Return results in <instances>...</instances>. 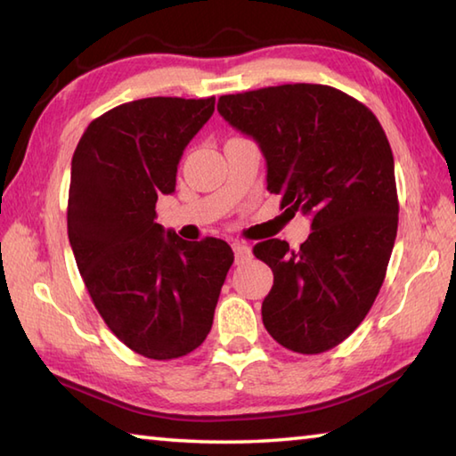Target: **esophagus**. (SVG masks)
<instances>
[{
    "label": "esophagus",
    "instance_id": "obj_1",
    "mask_svg": "<svg viewBox=\"0 0 456 456\" xmlns=\"http://www.w3.org/2000/svg\"><path fill=\"white\" fill-rule=\"evenodd\" d=\"M232 248H234V256H236V264H244L252 257V248L244 244V242H234L232 244Z\"/></svg>",
    "mask_w": 456,
    "mask_h": 456
}]
</instances>
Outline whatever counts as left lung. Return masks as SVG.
Here are the masks:
<instances>
[{
    "mask_svg": "<svg viewBox=\"0 0 456 456\" xmlns=\"http://www.w3.org/2000/svg\"><path fill=\"white\" fill-rule=\"evenodd\" d=\"M218 113L257 142L281 208L312 216L299 250L278 238L254 246L273 272L264 328L297 354L339 346L379 294L397 236L395 162L383 126L363 102L312 83L224 94Z\"/></svg>",
    "mask_w": 456,
    "mask_h": 456,
    "instance_id": "1",
    "label": "left lung"
}]
</instances>
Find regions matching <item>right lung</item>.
<instances>
[{
	"label": "right lung",
	"mask_w": 456,
	"mask_h": 456,
	"mask_svg": "<svg viewBox=\"0 0 456 456\" xmlns=\"http://www.w3.org/2000/svg\"><path fill=\"white\" fill-rule=\"evenodd\" d=\"M214 97H149L107 110L71 160L67 232L77 268L102 320L134 354L188 355L206 339L232 248L184 242L154 222L173 194L178 162L214 113Z\"/></svg>",
	"instance_id": "obj_1"
}]
</instances>
